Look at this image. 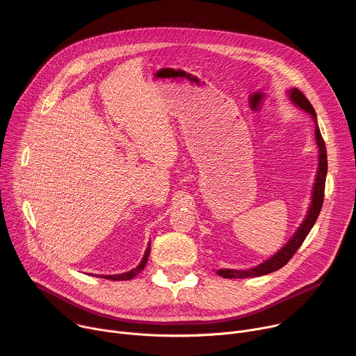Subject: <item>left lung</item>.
<instances>
[{
  "mask_svg": "<svg viewBox=\"0 0 356 356\" xmlns=\"http://www.w3.org/2000/svg\"><path fill=\"white\" fill-rule=\"evenodd\" d=\"M290 98L296 106H298L301 110L307 111L316 124V139H317V145L320 147V162H318V170H317V177H316V183H314V190H313V200H312V206L309 210V214L304 220V222L301 224V227L297 229V232L293 235V238L287 242V245H284L276 255H273L270 259H268L266 262L261 264L259 266L249 269V270H232V269H218L217 273L220 276H222L224 279H243V277H257V276H264L268 273H272L275 270H279L280 268H283L291 258L294 253L297 252V249L301 246V243L306 239V236L309 235V232L312 231L313 225L316 224L321 207H323V201H324V190H325V177H327V149H325V142L321 136L318 124H317V115L316 111L312 106L310 101L307 99V97L304 95L298 88H291L290 91Z\"/></svg>",
  "mask_w": 356,
  "mask_h": 356,
  "instance_id": "obj_1",
  "label": "left lung"
}]
</instances>
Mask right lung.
<instances>
[{
	"mask_svg": "<svg viewBox=\"0 0 356 356\" xmlns=\"http://www.w3.org/2000/svg\"><path fill=\"white\" fill-rule=\"evenodd\" d=\"M149 252H150V245H147L146 250H145V255H143V259L142 262L132 270L127 272V273H121V275H113V276H101L103 279H110V280H131L132 277H135L139 272L143 270V268L146 266V262H147V257H149Z\"/></svg>",
	"mask_w": 356,
	"mask_h": 356,
	"instance_id": "obj_1",
	"label": "right lung"
}]
</instances>
